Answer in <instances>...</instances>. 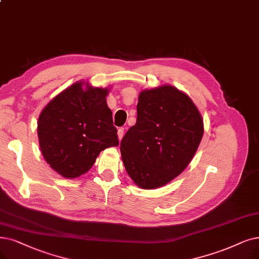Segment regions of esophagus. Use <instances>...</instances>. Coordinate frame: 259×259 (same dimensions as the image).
Masks as SVG:
<instances>
[{"label": "esophagus", "mask_w": 259, "mask_h": 259, "mask_svg": "<svg viewBox=\"0 0 259 259\" xmlns=\"http://www.w3.org/2000/svg\"><path fill=\"white\" fill-rule=\"evenodd\" d=\"M123 134H124V127H120V128L118 130V138H119V140L122 139Z\"/></svg>", "instance_id": "1"}]
</instances>
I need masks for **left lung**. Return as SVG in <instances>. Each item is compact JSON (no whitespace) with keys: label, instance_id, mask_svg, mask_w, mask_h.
<instances>
[{"label":"left lung","instance_id":"left-lung-1","mask_svg":"<svg viewBox=\"0 0 259 259\" xmlns=\"http://www.w3.org/2000/svg\"><path fill=\"white\" fill-rule=\"evenodd\" d=\"M203 120L191 99L172 86L143 90L137 121L121 140L124 167L143 189H154L180 175L203 137Z\"/></svg>","mask_w":259,"mask_h":259}]
</instances>
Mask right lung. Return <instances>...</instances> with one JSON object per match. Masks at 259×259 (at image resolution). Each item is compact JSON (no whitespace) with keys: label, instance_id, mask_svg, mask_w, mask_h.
<instances>
[{"label":"right lung","instance_id":"right-lung-1","mask_svg":"<svg viewBox=\"0 0 259 259\" xmlns=\"http://www.w3.org/2000/svg\"><path fill=\"white\" fill-rule=\"evenodd\" d=\"M75 82L41 111L38 138L50 167L67 179L86 173L101 151L119 144L107 89Z\"/></svg>","mask_w":259,"mask_h":259}]
</instances>
